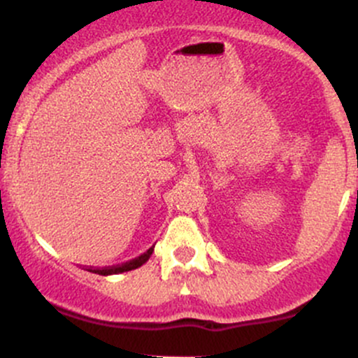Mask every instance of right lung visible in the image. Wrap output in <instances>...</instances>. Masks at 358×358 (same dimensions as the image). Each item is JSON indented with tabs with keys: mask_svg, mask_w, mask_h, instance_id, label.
Listing matches in <instances>:
<instances>
[{
	"mask_svg": "<svg viewBox=\"0 0 358 358\" xmlns=\"http://www.w3.org/2000/svg\"><path fill=\"white\" fill-rule=\"evenodd\" d=\"M154 252V246L147 249L143 255H140L138 258L135 259H129V262L122 263V265H114V266H106V268H92L90 272L93 273H99V275H115V273H122V272H129V270H135L138 266H142L147 259L150 258V255Z\"/></svg>",
	"mask_w": 358,
	"mask_h": 358,
	"instance_id": "add662e5",
	"label": "right lung"
}]
</instances>
